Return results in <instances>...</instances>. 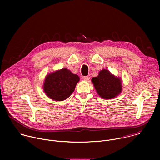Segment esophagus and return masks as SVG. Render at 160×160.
<instances>
[{"instance_id":"34e87169","label":"esophagus","mask_w":160,"mask_h":160,"mask_svg":"<svg viewBox=\"0 0 160 160\" xmlns=\"http://www.w3.org/2000/svg\"><path fill=\"white\" fill-rule=\"evenodd\" d=\"M83 80H85V81H88V80H90V77H88V76H85V77H83Z\"/></svg>"}]
</instances>
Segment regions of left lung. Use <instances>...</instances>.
Instances as JSON below:
<instances>
[{
	"label": "left lung",
	"instance_id": "obj_1",
	"mask_svg": "<svg viewBox=\"0 0 160 160\" xmlns=\"http://www.w3.org/2000/svg\"><path fill=\"white\" fill-rule=\"evenodd\" d=\"M98 94L102 99H111L118 96L122 90V80L103 69L91 80Z\"/></svg>",
	"mask_w": 160,
	"mask_h": 160
}]
</instances>
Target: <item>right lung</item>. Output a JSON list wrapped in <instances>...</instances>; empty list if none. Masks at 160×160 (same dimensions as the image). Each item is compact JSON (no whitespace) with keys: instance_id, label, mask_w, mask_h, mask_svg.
Masks as SVG:
<instances>
[{"instance_id":"1","label":"right lung","mask_w":160,"mask_h":160,"mask_svg":"<svg viewBox=\"0 0 160 160\" xmlns=\"http://www.w3.org/2000/svg\"><path fill=\"white\" fill-rule=\"evenodd\" d=\"M80 77L67 68L48 73L43 84L44 92L53 101H62L74 92Z\"/></svg>"}]
</instances>
